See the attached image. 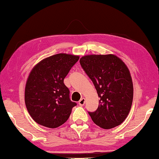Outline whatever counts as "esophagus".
Masks as SVG:
<instances>
[{
  "label": "esophagus",
  "mask_w": 159,
  "mask_h": 159,
  "mask_svg": "<svg viewBox=\"0 0 159 159\" xmlns=\"http://www.w3.org/2000/svg\"><path fill=\"white\" fill-rule=\"evenodd\" d=\"M84 103H85V98H82L79 101V105L80 106H84Z\"/></svg>",
  "instance_id": "esophagus-1"
}]
</instances>
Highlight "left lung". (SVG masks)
Listing matches in <instances>:
<instances>
[{
    "label": "left lung",
    "mask_w": 159,
    "mask_h": 159,
    "mask_svg": "<svg viewBox=\"0 0 159 159\" xmlns=\"http://www.w3.org/2000/svg\"><path fill=\"white\" fill-rule=\"evenodd\" d=\"M80 62L100 98L97 110L88 112L93 122L103 129L120 125L133 99V84L125 64L111 54L85 56Z\"/></svg>",
    "instance_id": "8db88e82"
}]
</instances>
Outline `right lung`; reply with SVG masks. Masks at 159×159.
<instances>
[{
  "label": "right lung",
  "mask_w": 159,
  "mask_h": 159,
  "mask_svg": "<svg viewBox=\"0 0 159 159\" xmlns=\"http://www.w3.org/2000/svg\"><path fill=\"white\" fill-rule=\"evenodd\" d=\"M80 57L59 53L43 59L31 71L25 87L26 107L36 123L56 128L69 118L77 105L70 98L64 79Z\"/></svg>",
  "instance_id": "add662e5"
}]
</instances>
